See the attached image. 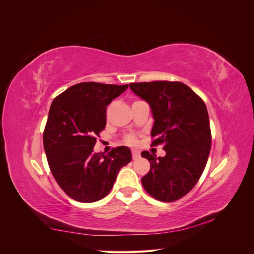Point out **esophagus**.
Segmentation results:
<instances>
[{
  "label": "esophagus",
  "instance_id": "esophagus-1",
  "mask_svg": "<svg viewBox=\"0 0 254 254\" xmlns=\"http://www.w3.org/2000/svg\"><path fill=\"white\" fill-rule=\"evenodd\" d=\"M131 153H132V159H133V160H136L137 158L140 157V151H139V150L132 149V150H131Z\"/></svg>",
  "mask_w": 254,
  "mask_h": 254
}]
</instances>
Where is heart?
<instances>
[{
  "mask_svg": "<svg viewBox=\"0 0 254 254\" xmlns=\"http://www.w3.org/2000/svg\"><path fill=\"white\" fill-rule=\"evenodd\" d=\"M125 142L128 144V145H134L135 143H136V137L134 136V135H128L127 137H126V140H125Z\"/></svg>",
  "mask_w": 254,
  "mask_h": 254,
  "instance_id": "b5f03b06",
  "label": "heart"
}]
</instances>
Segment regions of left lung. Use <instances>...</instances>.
<instances>
[{
	"mask_svg": "<svg viewBox=\"0 0 254 254\" xmlns=\"http://www.w3.org/2000/svg\"><path fill=\"white\" fill-rule=\"evenodd\" d=\"M129 87L150 106L155 120L151 145L164 144L166 152L157 158L142 151L150 162V171L141 180L143 187L157 200H178L195 187L209 158L211 129L205 104L179 81L132 82Z\"/></svg>",
	"mask_w": 254,
	"mask_h": 254,
	"instance_id": "obj_1",
	"label": "left lung"
}]
</instances>
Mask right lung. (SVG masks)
Returning <instances> with one entry per match:
<instances>
[{
    "instance_id": "1",
    "label": "right lung",
    "mask_w": 254,
    "mask_h": 254,
    "mask_svg": "<svg viewBox=\"0 0 254 254\" xmlns=\"http://www.w3.org/2000/svg\"><path fill=\"white\" fill-rule=\"evenodd\" d=\"M128 84L80 82L54 99L43 133V145L54 178L64 193L80 202L109 194L123 166L131 161L126 146L108 155L94 152L96 136L105 129L106 110Z\"/></svg>"
}]
</instances>
